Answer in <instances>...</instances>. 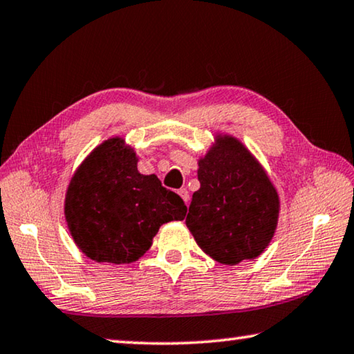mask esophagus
<instances>
[{
  "instance_id": "obj_1",
  "label": "esophagus",
  "mask_w": 354,
  "mask_h": 354,
  "mask_svg": "<svg viewBox=\"0 0 354 354\" xmlns=\"http://www.w3.org/2000/svg\"><path fill=\"white\" fill-rule=\"evenodd\" d=\"M178 194H179V196H181V198L184 200L185 205H187V203H189V192H187V189H179Z\"/></svg>"
}]
</instances>
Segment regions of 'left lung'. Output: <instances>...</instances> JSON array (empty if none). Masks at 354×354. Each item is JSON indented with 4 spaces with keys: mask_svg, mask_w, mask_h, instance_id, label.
I'll use <instances>...</instances> for the list:
<instances>
[{
    "mask_svg": "<svg viewBox=\"0 0 354 354\" xmlns=\"http://www.w3.org/2000/svg\"><path fill=\"white\" fill-rule=\"evenodd\" d=\"M198 181L185 218L198 247L225 266L262 254L277 231L279 196L259 160L236 137L217 134L198 159Z\"/></svg>",
    "mask_w": 354,
    "mask_h": 354,
    "instance_id": "8db88e82",
    "label": "left lung"
}]
</instances>
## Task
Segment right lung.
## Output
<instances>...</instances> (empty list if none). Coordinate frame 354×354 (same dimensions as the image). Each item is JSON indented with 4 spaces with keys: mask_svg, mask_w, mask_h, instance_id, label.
<instances>
[{
    "mask_svg": "<svg viewBox=\"0 0 354 354\" xmlns=\"http://www.w3.org/2000/svg\"><path fill=\"white\" fill-rule=\"evenodd\" d=\"M139 158L123 137L104 140L77 167L64 214L75 243L97 262L131 263L147 253L159 227L184 220L181 196L156 175L137 170Z\"/></svg>",
    "mask_w": 354,
    "mask_h": 354,
    "instance_id": "add662e5",
    "label": "right lung"
}]
</instances>
